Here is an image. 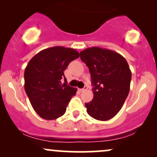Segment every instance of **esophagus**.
Here are the masks:
<instances>
[{
  "label": "esophagus",
  "instance_id": "esophagus-1",
  "mask_svg": "<svg viewBox=\"0 0 157 157\" xmlns=\"http://www.w3.org/2000/svg\"><path fill=\"white\" fill-rule=\"evenodd\" d=\"M87 89H88V87L87 86H85V87L83 88V89H79V91H80V92H83V91H86V90H87Z\"/></svg>",
  "mask_w": 157,
  "mask_h": 157
}]
</instances>
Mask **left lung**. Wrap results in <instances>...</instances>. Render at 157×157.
<instances>
[{
	"instance_id": "8db88e82",
	"label": "left lung",
	"mask_w": 157,
	"mask_h": 157,
	"mask_svg": "<svg viewBox=\"0 0 157 157\" xmlns=\"http://www.w3.org/2000/svg\"><path fill=\"white\" fill-rule=\"evenodd\" d=\"M80 58L89 67L94 86L86 111L95 120H109L120 111L130 91L128 64L117 52L96 46L80 52Z\"/></svg>"
}]
</instances>
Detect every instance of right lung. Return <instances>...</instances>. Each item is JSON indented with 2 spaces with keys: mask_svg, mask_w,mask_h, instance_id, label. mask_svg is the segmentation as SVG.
Listing matches in <instances>:
<instances>
[{
  "mask_svg": "<svg viewBox=\"0 0 157 157\" xmlns=\"http://www.w3.org/2000/svg\"><path fill=\"white\" fill-rule=\"evenodd\" d=\"M79 57V52L74 48L54 46L42 50L29 60L24 71V89L40 117L55 120L66 112L77 89L66 84L64 71ZM63 78V84L61 82Z\"/></svg>",
  "mask_w": 157,
  "mask_h": 157,
  "instance_id": "1",
  "label": "right lung"
}]
</instances>
